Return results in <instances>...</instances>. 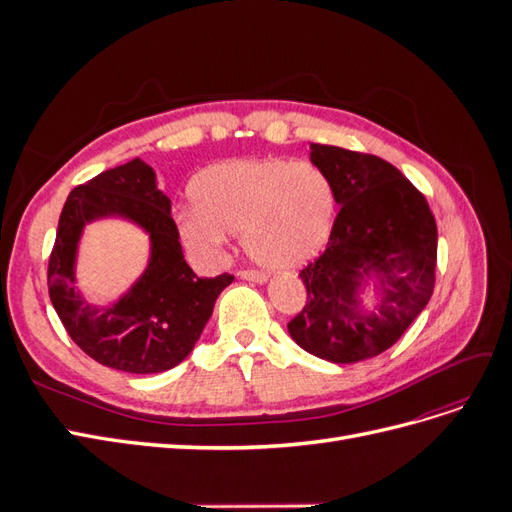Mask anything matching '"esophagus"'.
Returning <instances> with one entry per match:
<instances>
[{"mask_svg":"<svg viewBox=\"0 0 512 512\" xmlns=\"http://www.w3.org/2000/svg\"><path fill=\"white\" fill-rule=\"evenodd\" d=\"M241 280L245 282H254V284H265L267 282V275L260 273V271H250V269H243L237 273Z\"/></svg>","mask_w":512,"mask_h":512,"instance_id":"34e87169","label":"esophagus"}]
</instances>
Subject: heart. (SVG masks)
Segmentation results:
<instances>
[{"mask_svg":"<svg viewBox=\"0 0 512 512\" xmlns=\"http://www.w3.org/2000/svg\"><path fill=\"white\" fill-rule=\"evenodd\" d=\"M192 209L179 215L188 250L218 260L228 235L243 237L247 256L269 269H297L327 245L335 220L329 175L286 158L230 160L200 170L190 188Z\"/></svg>","mask_w":512,"mask_h":512,"instance_id":"obj_1","label":"heart"}]
</instances>
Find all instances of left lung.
Listing matches in <instances>:
<instances>
[{
  "label": "left lung",
  "instance_id": "1",
  "mask_svg": "<svg viewBox=\"0 0 512 512\" xmlns=\"http://www.w3.org/2000/svg\"><path fill=\"white\" fill-rule=\"evenodd\" d=\"M309 160L342 209L327 250L301 271L307 301L288 333L318 359L359 363L389 350L429 303L438 228L425 196L386 160L316 143ZM369 283L374 308L362 303Z\"/></svg>",
  "mask_w": 512,
  "mask_h": 512
}]
</instances>
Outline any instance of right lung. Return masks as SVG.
<instances>
[{
	"instance_id": "obj_1",
	"label": "right lung",
	"mask_w": 512,
	"mask_h": 512,
	"mask_svg": "<svg viewBox=\"0 0 512 512\" xmlns=\"http://www.w3.org/2000/svg\"><path fill=\"white\" fill-rule=\"evenodd\" d=\"M126 219L150 237L142 277L117 302L94 306L75 286L82 230L98 219ZM235 280L198 277L183 258L170 198L156 170L136 158L74 188L59 215L49 260V294L72 342L91 359L128 374L173 369L196 346L220 292Z\"/></svg>"
}]
</instances>
